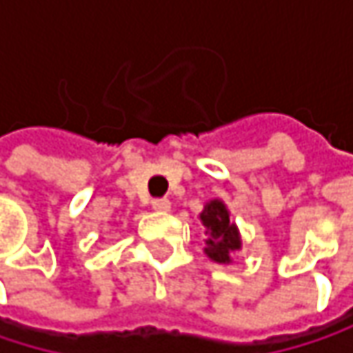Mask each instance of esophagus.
Wrapping results in <instances>:
<instances>
[{
	"label": "esophagus",
	"mask_w": 353,
	"mask_h": 353,
	"mask_svg": "<svg viewBox=\"0 0 353 353\" xmlns=\"http://www.w3.org/2000/svg\"><path fill=\"white\" fill-rule=\"evenodd\" d=\"M151 206H153V210H157V212H168V210L172 208V202H170L168 198H155V200L151 202Z\"/></svg>",
	"instance_id": "34e87169"
}]
</instances>
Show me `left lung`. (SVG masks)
<instances>
[{
    "mask_svg": "<svg viewBox=\"0 0 353 353\" xmlns=\"http://www.w3.org/2000/svg\"><path fill=\"white\" fill-rule=\"evenodd\" d=\"M200 221L206 229L204 253L216 263H231V253L241 249V237L223 200H210L200 212Z\"/></svg>",
    "mask_w": 353,
    "mask_h": 353,
    "instance_id": "8db88e82",
    "label": "left lung"
}]
</instances>
